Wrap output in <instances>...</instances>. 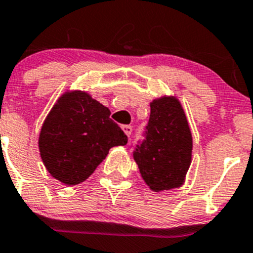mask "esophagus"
<instances>
[{"label":"esophagus","mask_w":253,"mask_h":253,"mask_svg":"<svg viewBox=\"0 0 253 253\" xmlns=\"http://www.w3.org/2000/svg\"><path fill=\"white\" fill-rule=\"evenodd\" d=\"M122 129H124L125 133L127 134V136H131L132 133V126H128V125H125V126H122Z\"/></svg>","instance_id":"34e87169"}]
</instances>
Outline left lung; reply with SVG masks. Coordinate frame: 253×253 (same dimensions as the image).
<instances>
[{"mask_svg": "<svg viewBox=\"0 0 253 253\" xmlns=\"http://www.w3.org/2000/svg\"><path fill=\"white\" fill-rule=\"evenodd\" d=\"M143 136L134 146L133 158L147 185L154 192L180 186L192 163L193 138L175 97L152 102Z\"/></svg>", "mask_w": 253, "mask_h": 253, "instance_id": "obj_1", "label": "left lung"}]
</instances>
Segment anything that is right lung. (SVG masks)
Wrapping results in <instances>:
<instances>
[{
  "mask_svg": "<svg viewBox=\"0 0 253 253\" xmlns=\"http://www.w3.org/2000/svg\"><path fill=\"white\" fill-rule=\"evenodd\" d=\"M110 114L83 91L67 92L56 101L39 134L41 157L53 178L67 185L82 183L111 147L127 143V136Z\"/></svg>",
  "mask_w": 253,
  "mask_h": 253,
  "instance_id": "obj_1",
  "label": "right lung"
}]
</instances>
